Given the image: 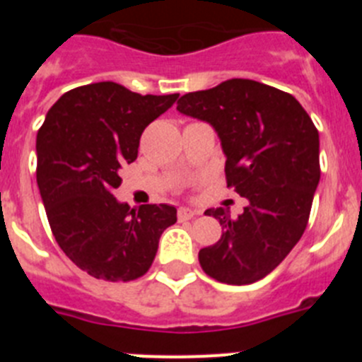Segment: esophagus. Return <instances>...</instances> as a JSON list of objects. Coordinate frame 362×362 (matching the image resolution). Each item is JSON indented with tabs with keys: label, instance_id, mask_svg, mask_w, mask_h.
Segmentation results:
<instances>
[{
	"label": "esophagus",
	"instance_id": "obj_1",
	"mask_svg": "<svg viewBox=\"0 0 362 362\" xmlns=\"http://www.w3.org/2000/svg\"><path fill=\"white\" fill-rule=\"evenodd\" d=\"M196 216H199V212H196V210H192V209H187V206H181V209L177 210L179 221H188Z\"/></svg>",
	"mask_w": 362,
	"mask_h": 362
}]
</instances>
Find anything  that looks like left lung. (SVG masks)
<instances>
[{"label":"left lung","instance_id":"1","mask_svg":"<svg viewBox=\"0 0 362 362\" xmlns=\"http://www.w3.org/2000/svg\"><path fill=\"white\" fill-rule=\"evenodd\" d=\"M177 110L216 129L226 156V185L248 199L235 219L225 209L204 212L225 232L216 245L201 248V268L238 286L263 279L308 225L321 177L315 124L292 94L239 78L188 92Z\"/></svg>","mask_w":362,"mask_h":362}]
</instances>
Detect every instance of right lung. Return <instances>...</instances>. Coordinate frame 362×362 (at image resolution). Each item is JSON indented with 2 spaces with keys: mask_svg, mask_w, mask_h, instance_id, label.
Instances as JSON below:
<instances>
[{
  "mask_svg": "<svg viewBox=\"0 0 362 362\" xmlns=\"http://www.w3.org/2000/svg\"><path fill=\"white\" fill-rule=\"evenodd\" d=\"M179 94L141 95L114 81L65 92L37 130V187L57 245L95 279L134 281L152 267L159 238L174 225L170 204L130 209L112 192L136 161L143 130Z\"/></svg>",
  "mask_w": 362,
  "mask_h": 362,
  "instance_id": "obj_1",
  "label": "right lung"
}]
</instances>
